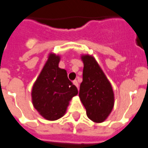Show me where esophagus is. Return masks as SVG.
<instances>
[{
  "label": "esophagus",
  "mask_w": 148,
  "mask_h": 148,
  "mask_svg": "<svg viewBox=\"0 0 148 148\" xmlns=\"http://www.w3.org/2000/svg\"><path fill=\"white\" fill-rule=\"evenodd\" d=\"M73 84L75 85L77 88H79V82H78L77 80H74V81H73Z\"/></svg>",
  "instance_id": "esophagus-1"
}]
</instances>
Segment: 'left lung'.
Returning a JSON list of instances; mask_svg holds the SVG:
<instances>
[{"mask_svg":"<svg viewBox=\"0 0 148 148\" xmlns=\"http://www.w3.org/2000/svg\"><path fill=\"white\" fill-rule=\"evenodd\" d=\"M81 58L84 67L79 97L87 116L95 123H102L113 108V88L93 56L85 55Z\"/></svg>","mask_w":148,"mask_h":148,"instance_id":"obj_1","label":"left lung"}]
</instances>
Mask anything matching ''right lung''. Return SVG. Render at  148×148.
Returning <instances> with one entry per match:
<instances>
[{"instance_id": "right-lung-1", "label": "right lung", "mask_w": 148, "mask_h": 148, "mask_svg": "<svg viewBox=\"0 0 148 148\" xmlns=\"http://www.w3.org/2000/svg\"><path fill=\"white\" fill-rule=\"evenodd\" d=\"M60 56L50 53L33 85V106L48 121H56L66 113L69 101L78 94L75 85L68 79L66 70L58 67Z\"/></svg>"}]
</instances>
